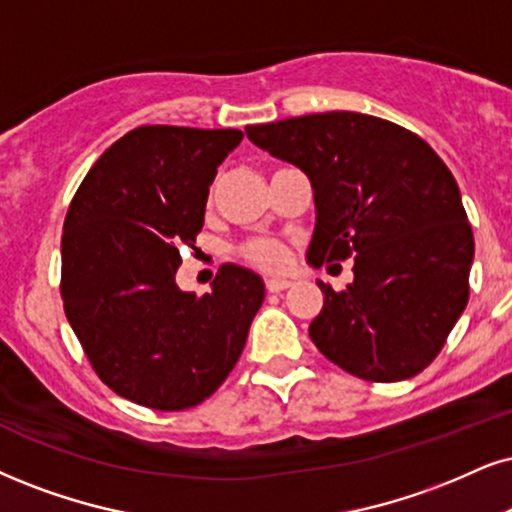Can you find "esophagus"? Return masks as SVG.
Returning a JSON list of instances; mask_svg holds the SVG:
<instances>
[{"label": "esophagus", "mask_w": 512, "mask_h": 512, "mask_svg": "<svg viewBox=\"0 0 512 512\" xmlns=\"http://www.w3.org/2000/svg\"><path fill=\"white\" fill-rule=\"evenodd\" d=\"M292 287V282L289 280H277V277H273V280H266V289L268 294H280L285 292V289Z\"/></svg>", "instance_id": "esophagus-1"}]
</instances>
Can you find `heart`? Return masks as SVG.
<instances>
[{
  "label": "heart",
  "instance_id": "obj_1",
  "mask_svg": "<svg viewBox=\"0 0 512 512\" xmlns=\"http://www.w3.org/2000/svg\"><path fill=\"white\" fill-rule=\"evenodd\" d=\"M239 256L242 261L249 263L258 270H266V273H280L289 266V251L285 244H280L277 239H249V242L239 246Z\"/></svg>",
  "mask_w": 512,
  "mask_h": 512
}]
</instances>
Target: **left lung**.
Listing matches in <instances>:
<instances>
[{
    "label": "left lung",
    "instance_id": "left-lung-1",
    "mask_svg": "<svg viewBox=\"0 0 512 512\" xmlns=\"http://www.w3.org/2000/svg\"><path fill=\"white\" fill-rule=\"evenodd\" d=\"M246 137L311 178L308 261L353 258L344 292L318 282L308 327L339 368L368 382L418 375L444 349L470 299L475 237L456 178L422 137L353 111L246 125Z\"/></svg>",
    "mask_w": 512,
    "mask_h": 512
}]
</instances>
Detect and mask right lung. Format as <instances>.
I'll return each mask as SVG.
<instances>
[{"label":"right lung","mask_w":512,"mask_h":512,"mask_svg":"<svg viewBox=\"0 0 512 512\" xmlns=\"http://www.w3.org/2000/svg\"><path fill=\"white\" fill-rule=\"evenodd\" d=\"M242 130L142 125L99 156L68 206L61 299L106 387L154 410L199 406L242 356L263 280L232 263L211 292L175 285L208 185Z\"/></svg>","instance_id":"1"}]
</instances>
